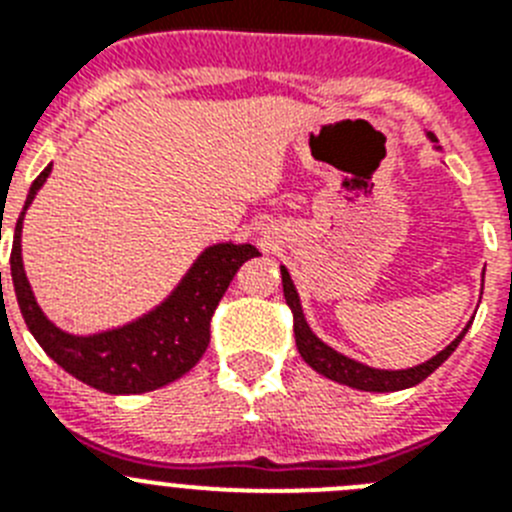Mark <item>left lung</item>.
<instances>
[{
  "instance_id": "1",
  "label": "left lung",
  "mask_w": 512,
  "mask_h": 512,
  "mask_svg": "<svg viewBox=\"0 0 512 512\" xmlns=\"http://www.w3.org/2000/svg\"><path fill=\"white\" fill-rule=\"evenodd\" d=\"M428 140L436 143V151H441L438 146V138L433 133H428ZM282 269V287H284V300L287 305L292 307V315H295V341H297V351H300L302 359L315 369L323 377L333 379L338 384H346V387H354V390L361 392H397V390H408V387H415V384L423 382L428 374H433L443 361L449 359L451 354L456 351V346L461 343L464 333L469 330L472 320L464 325L459 336L449 343L446 348H441L436 356H431L423 364L408 366V369H377V366L361 364V361L351 359V356L341 354L333 346L323 341V338L315 336V330L310 328L305 318V310H302V300L297 295V287L289 277L287 266H279ZM482 284H485V271H482Z\"/></svg>"
}]
</instances>
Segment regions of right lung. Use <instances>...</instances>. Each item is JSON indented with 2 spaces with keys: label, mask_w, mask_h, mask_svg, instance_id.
<instances>
[{
  "label": "right lung",
  "mask_w": 512,
  "mask_h": 512,
  "mask_svg": "<svg viewBox=\"0 0 512 512\" xmlns=\"http://www.w3.org/2000/svg\"><path fill=\"white\" fill-rule=\"evenodd\" d=\"M51 169L53 164L45 166L38 179L30 184L25 207L17 217L12 256H9L12 287L27 328L61 369L107 395H140L176 382L207 351L210 320L217 302L223 300L238 266L259 256V248L235 241L212 243L200 251L187 274L156 307L115 328L84 333V336L69 333L58 328L38 305L22 264L25 212L33 205L35 194L48 182Z\"/></svg>",
  "instance_id": "obj_1"
}]
</instances>
